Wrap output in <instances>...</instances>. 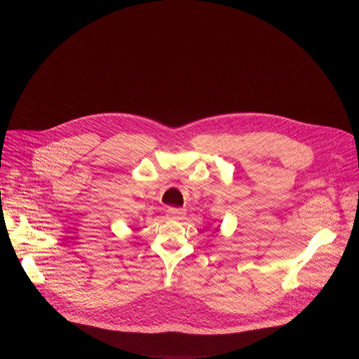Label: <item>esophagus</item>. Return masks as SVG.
I'll return each instance as SVG.
<instances>
[{"label":"esophagus","instance_id":"esophagus-1","mask_svg":"<svg viewBox=\"0 0 359 359\" xmlns=\"http://www.w3.org/2000/svg\"><path fill=\"white\" fill-rule=\"evenodd\" d=\"M168 213H169V216L172 217V219H175V220H179V219H182L183 216H184V210L183 209H176V208H170L169 210H168Z\"/></svg>","mask_w":359,"mask_h":359}]
</instances>
